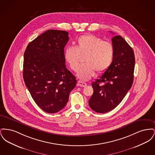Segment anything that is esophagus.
Segmentation results:
<instances>
[{
    "label": "esophagus",
    "mask_w": 155,
    "mask_h": 155,
    "mask_svg": "<svg viewBox=\"0 0 155 155\" xmlns=\"http://www.w3.org/2000/svg\"><path fill=\"white\" fill-rule=\"evenodd\" d=\"M78 85L80 86V87H86L87 85V84L85 82H84L78 81Z\"/></svg>",
    "instance_id": "esophagus-1"
}]
</instances>
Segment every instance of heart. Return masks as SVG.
I'll return each mask as SVG.
<instances>
[{"instance_id": "heart-1", "label": "heart", "mask_w": 155, "mask_h": 155, "mask_svg": "<svg viewBox=\"0 0 155 155\" xmlns=\"http://www.w3.org/2000/svg\"><path fill=\"white\" fill-rule=\"evenodd\" d=\"M114 50L112 44L93 34L79 37L75 47H67L64 56L70 67L77 71L81 56H85L86 64L78 68L77 76L83 81L91 79L95 74H102L107 70L112 63Z\"/></svg>"}]
</instances>
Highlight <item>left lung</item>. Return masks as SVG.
Wrapping results in <instances>:
<instances>
[{
    "label": "left lung",
    "instance_id": "left-lung-1",
    "mask_svg": "<svg viewBox=\"0 0 155 155\" xmlns=\"http://www.w3.org/2000/svg\"><path fill=\"white\" fill-rule=\"evenodd\" d=\"M111 41L114 50L112 63L99 78L92 82L94 93L89 100L90 107L99 113H107L117 107L134 81L135 56L132 48L120 35L113 37Z\"/></svg>",
    "mask_w": 155,
    "mask_h": 155
}]
</instances>
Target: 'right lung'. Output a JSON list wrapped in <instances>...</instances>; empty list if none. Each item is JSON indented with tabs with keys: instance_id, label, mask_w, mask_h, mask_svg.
I'll list each match as a JSON object with an SVG mask.
<instances>
[{
	"instance_id": "1",
	"label": "right lung",
	"mask_w": 155,
	"mask_h": 155,
	"mask_svg": "<svg viewBox=\"0 0 155 155\" xmlns=\"http://www.w3.org/2000/svg\"><path fill=\"white\" fill-rule=\"evenodd\" d=\"M68 39L67 31L48 30L24 52V81L35 102L48 113L63 109L76 85V78L65 64L64 48Z\"/></svg>"
}]
</instances>
